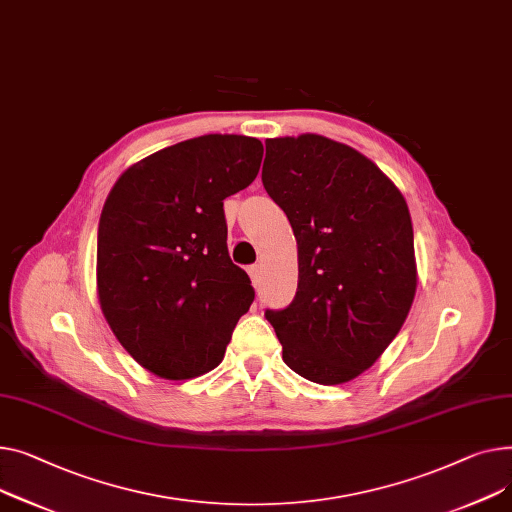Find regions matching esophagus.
<instances>
[{
    "label": "esophagus",
    "mask_w": 512,
    "mask_h": 512,
    "mask_svg": "<svg viewBox=\"0 0 512 512\" xmlns=\"http://www.w3.org/2000/svg\"><path fill=\"white\" fill-rule=\"evenodd\" d=\"M250 279H252V283H254V287H258L260 285V277H262V264H254V266H250Z\"/></svg>",
    "instance_id": "esophagus-1"
}]
</instances>
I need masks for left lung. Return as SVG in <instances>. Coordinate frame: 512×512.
Returning <instances> with one entry per match:
<instances>
[{
    "mask_svg": "<svg viewBox=\"0 0 512 512\" xmlns=\"http://www.w3.org/2000/svg\"><path fill=\"white\" fill-rule=\"evenodd\" d=\"M262 184L291 223L297 291L268 310L283 362L316 384L374 366L417 289L413 227L401 190L359 150L320 134L268 138Z\"/></svg>",
    "mask_w": 512,
    "mask_h": 512,
    "instance_id": "8db88e82",
    "label": "left lung"
}]
</instances>
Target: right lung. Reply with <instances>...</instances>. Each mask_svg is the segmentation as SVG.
I'll list each match as a JSON object with an SVG mask.
<instances>
[{
    "mask_svg": "<svg viewBox=\"0 0 512 512\" xmlns=\"http://www.w3.org/2000/svg\"><path fill=\"white\" fill-rule=\"evenodd\" d=\"M262 142L206 134L130 165L99 221L97 295L117 341L165 380L217 368L252 302L227 250L223 200L248 188Z\"/></svg>",
    "mask_w": 512,
    "mask_h": 512,
    "instance_id": "right-lung-1",
    "label": "right lung"
}]
</instances>
